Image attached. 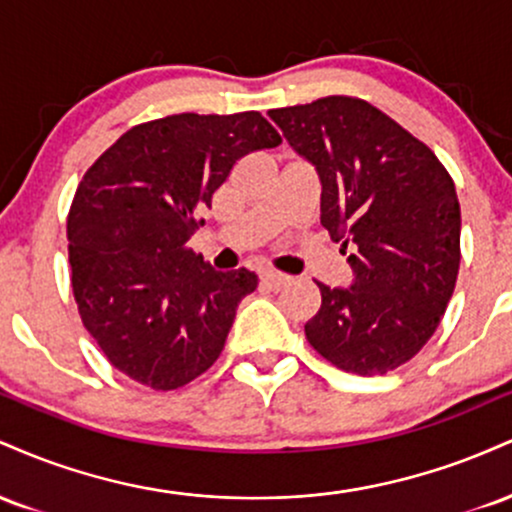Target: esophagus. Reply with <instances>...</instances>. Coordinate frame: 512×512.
<instances>
[{"instance_id":"1","label":"esophagus","mask_w":512,"mask_h":512,"mask_svg":"<svg viewBox=\"0 0 512 512\" xmlns=\"http://www.w3.org/2000/svg\"><path fill=\"white\" fill-rule=\"evenodd\" d=\"M260 279H262V284L264 286H269V289H284L286 284H289L291 281V276H286V274H281V272H274V269H264V272L260 274Z\"/></svg>"}]
</instances>
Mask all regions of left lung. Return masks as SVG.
Instances as JSON below:
<instances>
[{"label":"left lung","mask_w":512,"mask_h":512,"mask_svg":"<svg viewBox=\"0 0 512 512\" xmlns=\"http://www.w3.org/2000/svg\"><path fill=\"white\" fill-rule=\"evenodd\" d=\"M322 182L320 221L349 250L351 289L317 281L305 337L332 366L385 375L424 349L460 269L455 182L428 146L354 96L269 110Z\"/></svg>","instance_id":"left-lung-1"}]
</instances>
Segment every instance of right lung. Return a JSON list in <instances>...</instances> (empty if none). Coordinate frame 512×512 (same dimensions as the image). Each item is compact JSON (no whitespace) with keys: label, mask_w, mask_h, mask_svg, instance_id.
<instances>
[{"label":"right lung","mask_w":512,"mask_h":512,"mask_svg":"<svg viewBox=\"0 0 512 512\" xmlns=\"http://www.w3.org/2000/svg\"><path fill=\"white\" fill-rule=\"evenodd\" d=\"M279 144L255 110L180 113L127 129L84 173L67 216L74 301L134 383L178 390L221 356L257 276L216 272L187 240L240 158Z\"/></svg>","instance_id":"right-lung-1"}]
</instances>
